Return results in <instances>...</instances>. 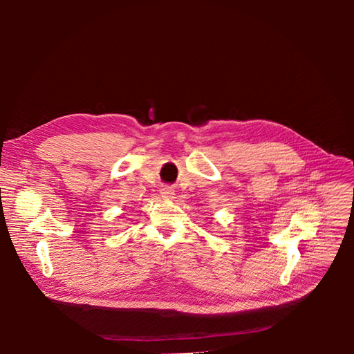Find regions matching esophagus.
Instances as JSON below:
<instances>
[{
    "mask_svg": "<svg viewBox=\"0 0 354 354\" xmlns=\"http://www.w3.org/2000/svg\"><path fill=\"white\" fill-rule=\"evenodd\" d=\"M173 194H175V190H173L171 187H162V189H161V196L162 198H173Z\"/></svg>",
    "mask_w": 354,
    "mask_h": 354,
    "instance_id": "obj_1",
    "label": "esophagus"
}]
</instances>
